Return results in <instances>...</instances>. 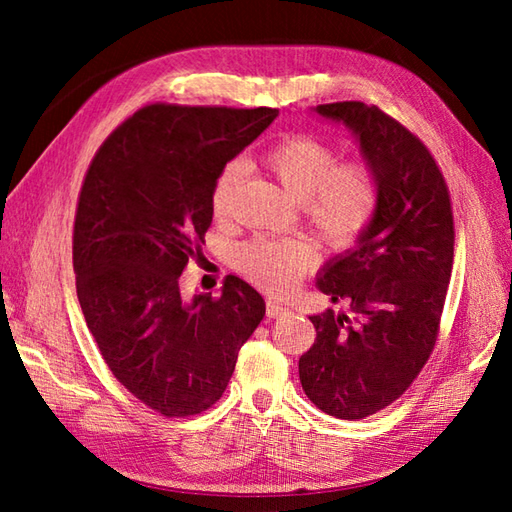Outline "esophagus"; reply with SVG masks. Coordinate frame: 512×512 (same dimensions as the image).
Segmentation results:
<instances>
[{
    "label": "esophagus",
    "instance_id": "1",
    "mask_svg": "<svg viewBox=\"0 0 512 512\" xmlns=\"http://www.w3.org/2000/svg\"><path fill=\"white\" fill-rule=\"evenodd\" d=\"M266 314H268V319H281V317H286V314H288V308L284 306V303H279L277 299H268L266 301Z\"/></svg>",
    "mask_w": 512,
    "mask_h": 512
}]
</instances>
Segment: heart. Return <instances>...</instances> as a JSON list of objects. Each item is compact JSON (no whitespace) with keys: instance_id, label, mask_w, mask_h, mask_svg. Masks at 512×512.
I'll use <instances>...</instances> for the list:
<instances>
[{"instance_id":"heart-1","label":"heart","mask_w":512,"mask_h":512,"mask_svg":"<svg viewBox=\"0 0 512 512\" xmlns=\"http://www.w3.org/2000/svg\"><path fill=\"white\" fill-rule=\"evenodd\" d=\"M262 165L303 204L308 222L328 244L352 246L374 224L383 189L369 162L341 160L334 145L317 136L297 134L270 147ZM242 180L244 165L239 160L226 162L217 173L211 189V211L217 220L231 213ZM317 259L319 250L310 239L253 237L235 255L239 270L268 290H290Z\"/></svg>"}]
</instances>
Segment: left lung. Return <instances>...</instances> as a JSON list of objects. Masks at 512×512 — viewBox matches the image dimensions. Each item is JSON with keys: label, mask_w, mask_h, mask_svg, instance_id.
<instances>
[{"label": "left lung", "mask_w": 512, "mask_h": 512, "mask_svg": "<svg viewBox=\"0 0 512 512\" xmlns=\"http://www.w3.org/2000/svg\"><path fill=\"white\" fill-rule=\"evenodd\" d=\"M317 114L352 129L380 178V209L358 246L330 259L317 286L350 314L328 310L299 358L306 396L341 420H361L405 394L429 361L453 268L449 187L418 136L376 105L343 101Z\"/></svg>", "instance_id": "left-lung-1"}]
</instances>
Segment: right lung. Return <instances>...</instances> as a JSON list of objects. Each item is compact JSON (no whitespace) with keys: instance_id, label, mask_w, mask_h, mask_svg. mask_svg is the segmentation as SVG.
<instances>
[{"instance_id":"obj_1","label":"right lung","mask_w":512,"mask_h":512,"mask_svg":"<svg viewBox=\"0 0 512 512\" xmlns=\"http://www.w3.org/2000/svg\"><path fill=\"white\" fill-rule=\"evenodd\" d=\"M279 110L154 103L107 136L85 173L72 259L85 323L118 383L167 418L222 398L237 352L266 314L228 275L222 295L182 297L202 257L217 173Z\"/></svg>"}]
</instances>
